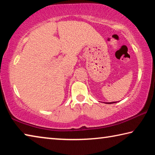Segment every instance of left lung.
<instances>
[{
  "instance_id": "left-lung-1",
  "label": "left lung",
  "mask_w": 155,
  "mask_h": 155,
  "mask_svg": "<svg viewBox=\"0 0 155 155\" xmlns=\"http://www.w3.org/2000/svg\"><path fill=\"white\" fill-rule=\"evenodd\" d=\"M116 103V102H113V103H109L108 104H113V103Z\"/></svg>"
}]
</instances>
